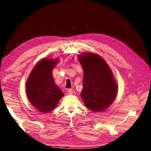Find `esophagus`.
Here are the masks:
<instances>
[{
	"label": "esophagus",
	"instance_id": "1",
	"mask_svg": "<svg viewBox=\"0 0 151 151\" xmlns=\"http://www.w3.org/2000/svg\"><path fill=\"white\" fill-rule=\"evenodd\" d=\"M68 93L69 94H72L73 93V90L72 89H69L68 90Z\"/></svg>",
	"mask_w": 151,
	"mask_h": 151
}]
</instances>
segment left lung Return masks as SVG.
Listing matches in <instances>:
<instances>
[{
  "label": "left lung",
  "mask_w": 151,
  "mask_h": 151,
  "mask_svg": "<svg viewBox=\"0 0 151 151\" xmlns=\"http://www.w3.org/2000/svg\"><path fill=\"white\" fill-rule=\"evenodd\" d=\"M84 70L81 98L85 106L93 112L107 109L115 99L118 85L110 68L98 55L86 52L78 55Z\"/></svg>",
  "instance_id": "1"
}]
</instances>
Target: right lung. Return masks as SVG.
I'll return each mask as SVG.
<instances>
[{
    "label": "right lung",
    "instance_id": "obj_1",
    "mask_svg": "<svg viewBox=\"0 0 151 151\" xmlns=\"http://www.w3.org/2000/svg\"><path fill=\"white\" fill-rule=\"evenodd\" d=\"M57 63L58 59H42L33 68L26 81L27 97L31 104L42 113L53 110L64 96L52 76Z\"/></svg>",
    "mask_w": 151,
    "mask_h": 151
}]
</instances>
